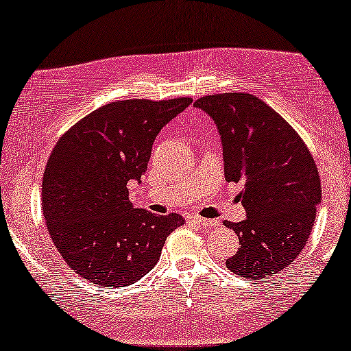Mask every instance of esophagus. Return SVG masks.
Wrapping results in <instances>:
<instances>
[{
  "mask_svg": "<svg viewBox=\"0 0 351 351\" xmlns=\"http://www.w3.org/2000/svg\"><path fill=\"white\" fill-rule=\"evenodd\" d=\"M193 222L197 223L199 227H204V229H210V227L216 226V222L210 221V219H204L201 216H193Z\"/></svg>",
  "mask_w": 351,
  "mask_h": 351,
  "instance_id": "esophagus-1",
  "label": "esophagus"
}]
</instances>
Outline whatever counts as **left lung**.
I'll return each instance as SVG.
<instances>
[{
	"label": "left lung",
	"instance_id": "obj_1",
	"mask_svg": "<svg viewBox=\"0 0 351 351\" xmlns=\"http://www.w3.org/2000/svg\"><path fill=\"white\" fill-rule=\"evenodd\" d=\"M216 122L226 180L242 183V222L226 221L240 247L227 268L263 280L289 267L302 252L322 201L317 165L288 121L248 93L202 96L194 103Z\"/></svg>",
	"mask_w": 351,
	"mask_h": 351
}]
</instances>
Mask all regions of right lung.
I'll return each mask as SVG.
<instances>
[{
    "mask_svg": "<svg viewBox=\"0 0 351 351\" xmlns=\"http://www.w3.org/2000/svg\"><path fill=\"white\" fill-rule=\"evenodd\" d=\"M193 103L124 99L101 106L55 143L42 180V210L66 265L93 285L122 288L157 265L180 214L135 209L128 183L147 171L167 122Z\"/></svg>",
    "mask_w": 351,
    "mask_h": 351,
    "instance_id": "1",
    "label": "right lung"
}]
</instances>
